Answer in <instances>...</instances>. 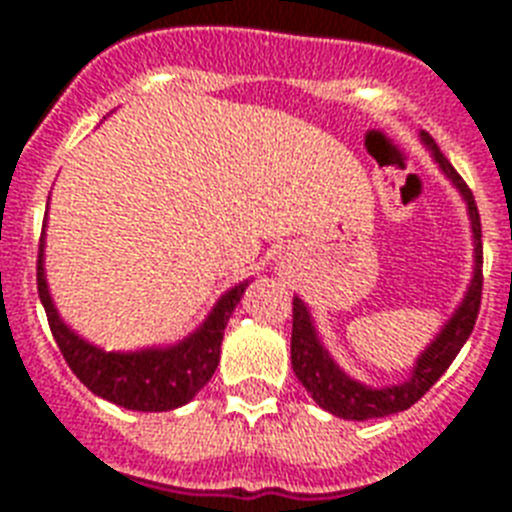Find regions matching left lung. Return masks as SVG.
I'll return each mask as SVG.
<instances>
[{
    "label": "left lung",
    "instance_id": "left-lung-1",
    "mask_svg": "<svg viewBox=\"0 0 512 512\" xmlns=\"http://www.w3.org/2000/svg\"><path fill=\"white\" fill-rule=\"evenodd\" d=\"M422 143L428 146L438 167L444 170V175L454 183V188L460 191V196L468 204L470 228H473V279L470 287L462 297L460 308L452 313V319L446 321L444 329L438 332L436 340L430 342L428 348L422 350L417 364L412 366V377L398 385H388V388H369L364 382L353 380L342 372L337 361L329 356V350L324 348V342L319 340V332L313 327V319L305 303L300 297H295L292 303V369H295L297 380L303 382V388L313 396V401L327 409L335 417L342 420H372V417H388V414L404 412L412 404H417L425 393L438 382V377L449 369L454 356L460 353L465 340L470 337L473 327H476L478 308H481V289H484V249H481V217H478V207L473 193L465 185L457 170L446 162V156L438 151L436 140L430 138L428 132H420Z\"/></svg>",
    "mask_w": 512,
    "mask_h": 512
}]
</instances>
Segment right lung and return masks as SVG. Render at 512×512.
Wrapping results in <instances>:
<instances>
[{"label":"right lung","instance_id":"add662e5","mask_svg":"<svg viewBox=\"0 0 512 512\" xmlns=\"http://www.w3.org/2000/svg\"><path fill=\"white\" fill-rule=\"evenodd\" d=\"M47 223V220H44ZM249 281H241L228 289L215 303L204 324L193 335L164 348H143L130 353H108V350L82 340L52 305L47 279H44V233L36 260V289L50 321L52 337L60 353L71 366V372L95 393L111 404L132 412H170L188 404L215 374L220 364L225 324L233 308L239 305Z\"/></svg>","mask_w":512,"mask_h":512}]
</instances>
